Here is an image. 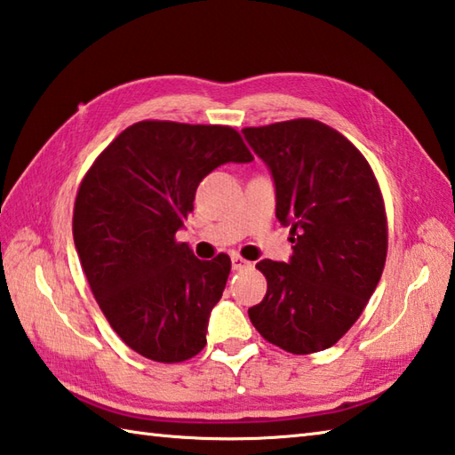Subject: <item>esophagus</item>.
Listing matches in <instances>:
<instances>
[{
	"label": "esophagus",
	"instance_id": "34e87169",
	"mask_svg": "<svg viewBox=\"0 0 455 455\" xmlns=\"http://www.w3.org/2000/svg\"><path fill=\"white\" fill-rule=\"evenodd\" d=\"M231 267H234V271H243V268L251 267V263H249L247 259H243V257L234 255V257H231Z\"/></svg>",
	"mask_w": 455,
	"mask_h": 455
}]
</instances>
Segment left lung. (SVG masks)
Instances as JSON below:
<instances>
[{
    "label": "left lung",
    "mask_w": 455,
    "mask_h": 455,
    "mask_svg": "<svg viewBox=\"0 0 455 455\" xmlns=\"http://www.w3.org/2000/svg\"><path fill=\"white\" fill-rule=\"evenodd\" d=\"M291 228L286 263L263 259L265 299L249 308L261 336L296 355L331 347L354 326L383 275L387 216L365 156L316 119L245 127Z\"/></svg>",
    "instance_id": "8db88e82"
}]
</instances>
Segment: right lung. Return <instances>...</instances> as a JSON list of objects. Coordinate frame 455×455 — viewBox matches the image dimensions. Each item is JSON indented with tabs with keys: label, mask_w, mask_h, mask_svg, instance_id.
I'll list each match as a JSON object with an SVG mask.
<instances>
[{
	"label": "right lung",
	"mask_w": 455,
	"mask_h": 455,
	"mask_svg": "<svg viewBox=\"0 0 455 455\" xmlns=\"http://www.w3.org/2000/svg\"><path fill=\"white\" fill-rule=\"evenodd\" d=\"M251 161L231 127L139 122L90 166L74 204V245L109 326L139 355L179 363L206 346L231 261H200L174 235L204 176Z\"/></svg>",
	"instance_id": "1"
}]
</instances>
